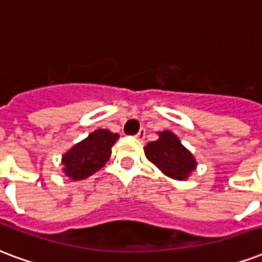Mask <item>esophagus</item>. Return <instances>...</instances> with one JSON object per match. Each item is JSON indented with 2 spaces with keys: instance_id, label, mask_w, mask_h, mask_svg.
<instances>
[{
  "instance_id": "34e87169",
  "label": "esophagus",
  "mask_w": 262,
  "mask_h": 262,
  "mask_svg": "<svg viewBox=\"0 0 262 262\" xmlns=\"http://www.w3.org/2000/svg\"><path fill=\"white\" fill-rule=\"evenodd\" d=\"M145 135H146V129L141 128L138 131V134L135 135V138H138L139 141H143V139H145Z\"/></svg>"
}]
</instances>
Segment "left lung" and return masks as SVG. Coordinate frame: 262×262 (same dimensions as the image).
Wrapping results in <instances>:
<instances>
[{
    "label": "left lung",
    "mask_w": 262,
    "mask_h": 262,
    "mask_svg": "<svg viewBox=\"0 0 262 262\" xmlns=\"http://www.w3.org/2000/svg\"><path fill=\"white\" fill-rule=\"evenodd\" d=\"M159 135L157 141L145 146V155L166 176L174 180H185L196 167L194 157L172 133L163 131Z\"/></svg>",
    "instance_id": "left-lung-1"
}]
</instances>
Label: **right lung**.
Here are the masks:
<instances>
[{
  "instance_id": "1",
  "label": "right lung",
  "mask_w": 262,
  "mask_h": 262,
  "mask_svg": "<svg viewBox=\"0 0 262 262\" xmlns=\"http://www.w3.org/2000/svg\"><path fill=\"white\" fill-rule=\"evenodd\" d=\"M119 139V134L107 129H96L63 155V171L73 181L88 178L105 166L112 155V146Z\"/></svg>"
}]
</instances>
